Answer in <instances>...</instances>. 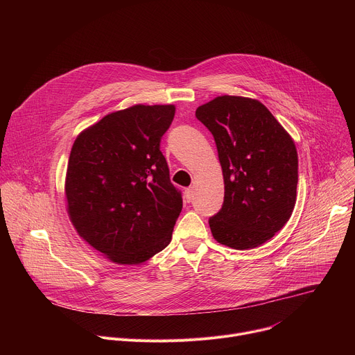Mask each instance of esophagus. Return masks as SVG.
I'll return each mask as SVG.
<instances>
[{
    "mask_svg": "<svg viewBox=\"0 0 355 355\" xmlns=\"http://www.w3.org/2000/svg\"><path fill=\"white\" fill-rule=\"evenodd\" d=\"M184 199H185V202H188V204L193 199V189H192V188L185 189V192H184Z\"/></svg>",
    "mask_w": 355,
    "mask_h": 355,
    "instance_id": "obj_1",
    "label": "esophagus"
}]
</instances>
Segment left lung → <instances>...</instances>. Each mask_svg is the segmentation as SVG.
Instances as JSON below:
<instances>
[{"instance_id":"8db88e82","label":"left lung","mask_w":355,"mask_h":355,"mask_svg":"<svg viewBox=\"0 0 355 355\" xmlns=\"http://www.w3.org/2000/svg\"><path fill=\"white\" fill-rule=\"evenodd\" d=\"M214 135L225 181L222 209L209 219L214 239L254 248L289 220L297 185V153L289 133L260 101L222 95L196 108Z\"/></svg>"}]
</instances>
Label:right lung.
Returning <instances> with one entry per match:
<instances>
[{"label":"right lung","mask_w":355,"mask_h":355,"mask_svg":"<svg viewBox=\"0 0 355 355\" xmlns=\"http://www.w3.org/2000/svg\"><path fill=\"white\" fill-rule=\"evenodd\" d=\"M174 114V105H133L74 140L64 182L69 218L112 263L141 264L171 241L182 198L160 141Z\"/></svg>","instance_id":"obj_1"}]
</instances>
